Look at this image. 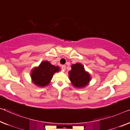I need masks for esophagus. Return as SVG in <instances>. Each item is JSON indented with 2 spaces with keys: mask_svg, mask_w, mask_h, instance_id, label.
Here are the masks:
<instances>
[{
  "mask_svg": "<svg viewBox=\"0 0 130 130\" xmlns=\"http://www.w3.org/2000/svg\"><path fill=\"white\" fill-rule=\"evenodd\" d=\"M61 68L62 69V70H65V69H66V66L65 65H62L61 66Z\"/></svg>",
  "mask_w": 130,
  "mask_h": 130,
  "instance_id": "esophagus-1",
  "label": "esophagus"
}]
</instances>
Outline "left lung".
I'll list each match as a JSON object with an SVG mask.
<instances>
[{
  "label": "left lung",
  "mask_w": 130,
  "mask_h": 130,
  "mask_svg": "<svg viewBox=\"0 0 130 130\" xmlns=\"http://www.w3.org/2000/svg\"><path fill=\"white\" fill-rule=\"evenodd\" d=\"M69 72V78L72 85L76 88H83L89 84L91 80L90 74L85 70L84 67L80 63L71 65Z\"/></svg>",
  "instance_id": "1"
}]
</instances>
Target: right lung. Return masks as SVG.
Returning <instances> with one entry per match:
<instances>
[{
  "label": "right lung",
  "mask_w": 130,
  "mask_h": 130,
  "mask_svg": "<svg viewBox=\"0 0 130 130\" xmlns=\"http://www.w3.org/2000/svg\"><path fill=\"white\" fill-rule=\"evenodd\" d=\"M59 71L58 66L53 65L48 61H42L38 67H35L31 72L32 82L37 86L45 87L51 82L54 73Z\"/></svg>",
  "instance_id": "obj_1"
}]
</instances>
